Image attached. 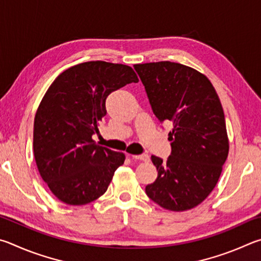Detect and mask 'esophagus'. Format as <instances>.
Wrapping results in <instances>:
<instances>
[{
    "instance_id": "1",
    "label": "esophagus",
    "mask_w": 261,
    "mask_h": 261,
    "mask_svg": "<svg viewBox=\"0 0 261 261\" xmlns=\"http://www.w3.org/2000/svg\"><path fill=\"white\" fill-rule=\"evenodd\" d=\"M129 157H132L133 159H135V161H142V162H149V156L148 154H129Z\"/></svg>"
}]
</instances>
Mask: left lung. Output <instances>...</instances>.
<instances>
[{
	"label": "left lung",
	"mask_w": 261,
	"mask_h": 261,
	"mask_svg": "<svg viewBox=\"0 0 261 261\" xmlns=\"http://www.w3.org/2000/svg\"><path fill=\"white\" fill-rule=\"evenodd\" d=\"M134 68L154 116L173 125L171 156H151L158 176L145 193L170 211L194 208L217 186L229 151L220 99L211 81L189 66L166 61Z\"/></svg>",
	"instance_id": "1"
}]
</instances>
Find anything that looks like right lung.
I'll use <instances>...</instances> for the list:
<instances>
[{"mask_svg": "<svg viewBox=\"0 0 261 261\" xmlns=\"http://www.w3.org/2000/svg\"><path fill=\"white\" fill-rule=\"evenodd\" d=\"M138 81L130 66L93 61L67 68L48 88L34 118L33 150L41 177L61 202L85 205L108 190L125 154L96 144L93 135L108 96Z\"/></svg>", "mask_w": 261, "mask_h": 261, "instance_id": "right-lung-1", "label": "right lung"}]
</instances>
